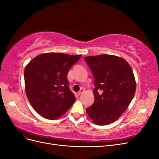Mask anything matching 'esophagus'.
<instances>
[{
  "instance_id": "obj_1",
  "label": "esophagus",
  "mask_w": 159,
  "mask_h": 159,
  "mask_svg": "<svg viewBox=\"0 0 159 159\" xmlns=\"http://www.w3.org/2000/svg\"><path fill=\"white\" fill-rule=\"evenodd\" d=\"M84 92V89H82V88H81V89H80V90L78 91V95L82 94Z\"/></svg>"
}]
</instances>
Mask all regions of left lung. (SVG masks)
<instances>
[{
    "label": "left lung",
    "instance_id": "8db88e82",
    "mask_svg": "<svg viewBox=\"0 0 159 159\" xmlns=\"http://www.w3.org/2000/svg\"><path fill=\"white\" fill-rule=\"evenodd\" d=\"M84 60L95 79V100L86 111L96 125L111 123L125 111L135 93L133 70L123 58L116 56H87Z\"/></svg>",
    "mask_w": 159,
    "mask_h": 159
}]
</instances>
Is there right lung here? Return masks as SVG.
Instances as JSON below:
<instances>
[{
	"instance_id": "add662e5",
	"label": "right lung",
	"mask_w": 159,
	"mask_h": 159,
	"mask_svg": "<svg viewBox=\"0 0 159 159\" xmlns=\"http://www.w3.org/2000/svg\"><path fill=\"white\" fill-rule=\"evenodd\" d=\"M81 55L46 53L32 59L25 70L27 98L36 111L54 120L68 111L75 100L67 75Z\"/></svg>"
}]
</instances>
